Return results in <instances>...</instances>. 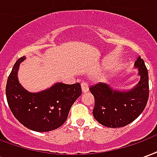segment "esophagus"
<instances>
[{
  "mask_svg": "<svg viewBox=\"0 0 157 157\" xmlns=\"http://www.w3.org/2000/svg\"><path fill=\"white\" fill-rule=\"evenodd\" d=\"M81 86H82V90L83 93H85V92H86L88 91V85H87L86 82H82V84H81Z\"/></svg>",
  "mask_w": 157,
  "mask_h": 157,
  "instance_id": "esophagus-1",
  "label": "esophagus"
}]
</instances>
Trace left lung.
I'll return each mask as SVG.
<instances>
[{"label":"left lung","mask_w":157,"mask_h":157,"mask_svg":"<svg viewBox=\"0 0 157 157\" xmlns=\"http://www.w3.org/2000/svg\"><path fill=\"white\" fill-rule=\"evenodd\" d=\"M135 65L139 68L140 81L131 91L118 92L102 82L90 86L95 99L92 113L99 124L109 128L124 127L138 118L145 109L149 98L148 71L140 56Z\"/></svg>","instance_id":"left-lung-1"}]
</instances>
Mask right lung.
Wrapping results in <instances>:
<instances>
[{
	"mask_svg": "<svg viewBox=\"0 0 157 157\" xmlns=\"http://www.w3.org/2000/svg\"><path fill=\"white\" fill-rule=\"evenodd\" d=\"M25 58L17 60L7 79L6 95L9 108L26 128L37 132L56 129L66 121L71 106L82 95L81 85L57 83L43 92H29L17 79L19 65Z\"/></svg>",
	"mask_w": 157,
	"mask_h": 157,
	"instance_id": "right-lung-1",
	"label": "right lung"
}]
</instances>
